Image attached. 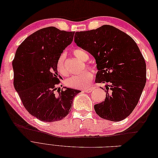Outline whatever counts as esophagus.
Returning <instances> with one entry per match:
<instances>
[{
	"instance_id": "esophagus-1",
	"label": "esophagus",
	"mask_w": 158,
	"mask_h": 158,
	"mask_svg": "<svg viewBox=\"0 0 158 158\" xmlns=\"http://www.w3.org/2000/svg\"><path fill=\"white\" fill-rule=\"evenodd\" d=\"M95 88V87H91V88H85L84 89V92H87V93H90L92 91H93L94 89Z\"/></svg>"
}]
</instances>
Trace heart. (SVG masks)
I'll return each mask as SVG.
<instances>
[{
  "instance_id": "b5f03b06",
  "label": "heart",
  "mask_w": 158,
  "mask_h": 158,
  "mask_svg": "<svg viewBox=\"0 0 158 158\" xmlns=\"http://www.w3.org/2000/svg\"><path fill=\"white\" fill-rule=\"evenodd\" d=\"M73 54L76 58L82 62L86 61L88 59V54L82 49H74ZM64 54H61L56 61V69L63 75H66L67 74V70H66L64 66ZM92 78L93 74L90 71L84 70L79 74L74 75L71 76L70 78H68L66 80V84L69 87L73 88H84L87 87L89 84V82L92 80Z\"/></svg>"
}]
</instances>
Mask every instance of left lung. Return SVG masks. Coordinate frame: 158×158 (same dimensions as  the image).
<instances>
[{
	"mask_svg": "<svg viewBox=\"0 0 158 158\" xmlns=\"http://www.w3.org/2000/svg\"><path fill=\"white\" fill-rule=\"evenodd\" d=\"M74 42L95 58L98 70L95 82L106 84V99L95 105V113L114 122L127 118L136 107L146 82V63L136 42L109 25L76 31Z\"/></svg>",
	"mask_w": 158,
	"mask_h": 158,
	"instance_id": "obj_1",
	"label": "left lung"
}]
</instances>
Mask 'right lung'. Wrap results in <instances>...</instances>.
I'll list each match as a JSON object with an SVG mask.
<instances>
[{"mask_svg": "<svg viewBox=\"0 0 158 158\" xmlns=\"http://www.w3.org/2000/svg\"><path fill=\"white\" fill-rule=\"evenodd\" d=\"M74 32L43 28L28 36L16 50L12 61L14 88L27 111L41 121L64 118L81 92L66 87L55 92L60 82L56 61L73 42Z\"/></svg>", "mask_w": 158, "mask_h": 158, "instance_id": "obj_1", "label": "right lung"}]
</instances>
